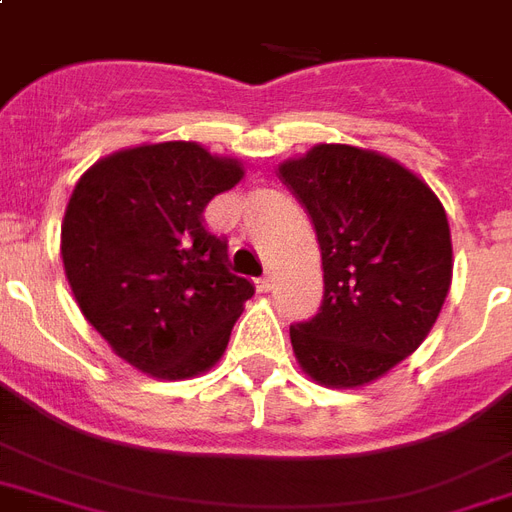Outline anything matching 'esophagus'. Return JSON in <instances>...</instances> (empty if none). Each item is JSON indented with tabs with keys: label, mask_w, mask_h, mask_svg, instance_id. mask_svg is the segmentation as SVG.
Wrapping results in <instances>:
<instances>
[{
	"label": "esophagus",
	"mask_w": 512,
	"mask_h": 512,
	"mask_svg": "<svg viewBox=\"0 0 512 512\" xmlns=\"http://www.w3.org/2000/svg\"><path fill=\"white\" fill-rule=\"evenodd\" d=\"M256 288H259L261 294H267V291H270V288H272V278H270V275H264V278L256 280Z\"/></svg>",
	"instance_id": "esophagus-1"
}]
</instances>
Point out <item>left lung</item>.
Segmentation results:
<instances>
[{
    "label": "left lung",
    "mask_w": 512,
    "mask_h": 512,
    "mask_svg": "<svg viewBox=\"0 0 512 512\" xmlns=\"http://www.w3.org/2000/svg\"><path fill=\"white\" fill-rule=\"evenodd\" d=\"M313 221L324 302L291 326L299 367L326 388L383 378L432 332L453 278L443 202L378 151L315 145L278 167Z\"/></svg>",
    "instance_id": "left-lung-1"
}]
</instances>
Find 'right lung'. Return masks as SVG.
Masks as SVG:
<instances>
[{"label":"right lung","mask_w":512,"mask_h":512,"mask_svg":"<svg viewBox=\"0 0 512 512\" xmlns=\"http://www.w3.org/2000/svg\"><path fill=\"white\" fill-rule=\"evenodd\" d=\"M242 175L237 159L175 140L110 153L78 180L64 272L80 313L134 370L183 380L224 356L253 283L229 272L202 213Z\"/></svg>","instance_id":"obj_1"}]
</instances>
